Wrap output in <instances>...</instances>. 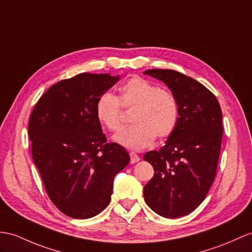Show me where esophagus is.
<instances>
[{
    "mask_svg": "<svg viewBox=\"0 0 252 252\" xmlns=\"http://www.w3.org/2000/svg\"><path fill=\"white\" fill-rule=\"evenodd\" d=\"M129 156H130V162L131 163H136V162H138L140 160V156L137 155L134 152H130L129 153Z\"/></svg>",
    "mask_w": 252,
    "mask_h": 252,
    "instance_id": "obj_1",
    "label": "esophagus"
}]
</instances>
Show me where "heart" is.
I'll use <instances>...</instances> for the list:
<instances>
[{
  "mask_svg": "<svg viewBox=\"0 0 252 252\" xmlns=\"http://www.w3.org/2000/svg\"><path fill=\"white\" fill-rule=\"evenodd\" d=\"M122 107L134 109L132 125L115 136L116 142L130 150H143L159 140L169 138L175 130L180 108L172 92L140 77H132L120 89L119 97L106 93L95 105L96 119L111 132L122 128Z\"/></svg>",
  "mask_w": 252,
  "mask_h": 252,
  "instance_id": "b5f03b06",
  "label": "heart"
}]
</instances>
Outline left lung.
I'll return each instance as SVG.
<instances>
[{
	"instance_id": "obj_1",
	"label": "left lung",
	"mask_w": 252,
	"mask_h": 252,
	"mask_svg": "<svg viewBox=\"0 0 252 252\" xmlns=\"http://www.w3.org/2000/svg\"><path fill=\"white\" fill-rule=\"evenodd\" d=\"M143 73L167 84L180 108L179 123L165 145L143 156L155 172L144 186V200L160 216L179 218L203 202L216 176L223 133L221 108L210 90L179 71Z\"/></svg>"
}]
</instances>
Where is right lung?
Wrapping results in <instances>:
<instances>
[{
    "label": "right lung",
    "instance_id": "1",
    "mask_svg": "<svg viewBox=\"0 0 252 252\" xmlns=\"http://www.w3.org/2000/svg\"><path fill=\"white\" fill-rule=\"evenodd\" d=\"M119 80L89 72L62 80L30 116L33 160L52 203L71 218L88 219L105 210L114 176L130 160L124 147L107 142L95 114L98 98Z\"/></svg>",
    "mask_w": 252,
    "mask_h": 252
}]
</instances>
